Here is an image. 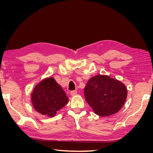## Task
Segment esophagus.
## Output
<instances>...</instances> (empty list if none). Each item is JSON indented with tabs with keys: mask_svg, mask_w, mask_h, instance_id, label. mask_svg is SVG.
Here are the masks:
<instances>
[{
	"mask_svg": "<svg viewBox=\"0 0 153 153\" xmlns=\"http://www.w3.org/2000/svg\"><path fill=\"white\" fill-rule=\"evenodd\" d=\"M70 94L71 96H76L77 94V90H73V91H71Z\"/></svg>",
	"mask_w": 153,
	"mask_h": 153,
	"instance_id": "34e87169",
	"label": "esophagus"
}]
</instances>
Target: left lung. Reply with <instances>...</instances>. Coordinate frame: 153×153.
I'll list each match as a JSON object with an SVG mask.
<instances>
[{
    "mask_svg": "<svg viewBox=\"0 0 153 153\" xmlns=\"http://www.w3.org/2000/svg\"><path fill=\"white\" fill-rule=\"evenodd\" d=\"M128 91L117 79L105 75L90 78L84 88L85 99L97 115L102 117L117 113L125 103Z\"/></svg>",
    "mask_w": 153,
    "mask_h": 153,
    "instance_id": "obj_1",
    "label": "left lung"
}]
</instances>
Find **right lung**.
Segmentation results:
<instances>
[{
  "label": "right lung",
  "mask_w": 153,
  "mask_h": 153,
  "mask_svg": "<svg viewBox=\"0 0 153 153\" xmlns=\"http://www.w3.org/2000/svg\"><path fill=\"white\" fill-rule=\"evenodd\" d=\"M33 108L38 113L54 117L68 102V98L53 77L41 81L35 86L31 96Z\"/></svg>",
  "instance_id": "add662e5"
}]
</instances>
